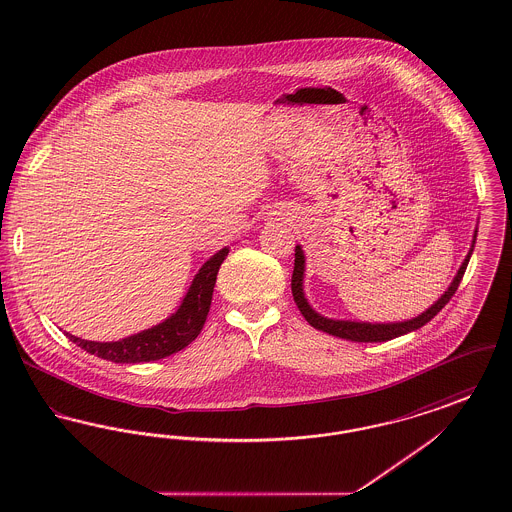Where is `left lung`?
<instances>
[{
  "label": "left lung",
  "instance_id": "1",
  "mask_svg": "<svg viewBox=\"0 0 512 512\" xmlns=\"http://www.w3.org/2000/svg\"><path fill=\"white\" fill-rule=\"evenodd\" d=\"M476 234H478V228L474 230L470 249H468V253L464 257L463 265L457 270L453 282L449 284V288L443 292V295L439 297L432 307H428L418 317L401 320V322H357V320H338V318H328L320 315L311 307V303L305 297V290H303V282H305V253H303L301 245H295V263H293L292 274L293 301L299 307L301 315L305 317V320L313 328L322 330V332H326L330 336L341 338V340L374 343V341H388L393 340V338H399V336H405L409 332L422 328L426 322H430L449 303V299L455 295L461 280H463L464 270L468 267V261L472 257L474 244H476Z\"/></svg>",
  "mask_w": 512,
  "mask_h": 512
}]
</instances>
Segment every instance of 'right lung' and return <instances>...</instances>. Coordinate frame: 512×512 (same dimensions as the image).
Instances as JSON below:
<instances>
[{"mask_svg":"<svg viewBox=\"0 0 512 512\" xmlns=\"http://www.w3.org/2000/svg\"><path fill=\"white\" fill-rule=\"evenodd\" d=\"M228 251V247H222L209 261L203 263V267L199 268V272L192 280L190 290L184 295L180 307L163 322L119 341L82 340L73 334H67V338L78 347H82L86 353L122 365L159 361L172 353H178L199 336L205 324L217 274Z\"/></svg>","mask_w":512,"mask_h":512,"instance_id":"obj_1","label":"right lung"}]
</instances>
